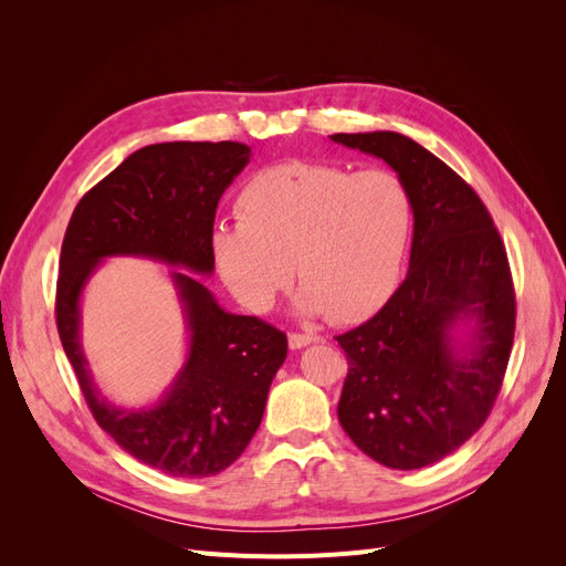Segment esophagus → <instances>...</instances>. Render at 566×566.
Instances as JSON below:
<instances>
[{
  "label": "esophagus",
  "mask_w": 566,
  "mask_h": 566,
  "mask_svg": "<svg viewBox=\"0 0 566 566\" xmlns=\"http://www.w3.org/2000/svg\"><path fill=\"white\" fill-rule=\"evenodd\" d=\"M314 342H318V337H316V335H310V333H290V335H287L290 349H304V347L314 345Z\"/></svg>",
  "instance_id": "34e87169"
}]
</instances>
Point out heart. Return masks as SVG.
I'll use <instances>...</instances> for the list:
<instances>
[{"instance_id": "1", "label": "heart", "mask_w": 566, "mask_h": 566, "mask_svg": "<svg viewBox=\"0 0 566 566\" xmlns=\"http://www.w3.org/2000/svg\"><path fill=\"white\" fill-rule=\"evenodd\" d=\"M241 221L212 233L231 295L269 312L295 276V312L354 323L380 312L401 281L413 200L389 169L349 172L328 163H281L238 193Z\"/></svg>"}]
</instances>
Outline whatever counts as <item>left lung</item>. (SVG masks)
I'll return each mask as SVG.
<instances>
[{"mask_svg":"<svg viewBox=\"0 0 566 566\" xmlns=\"http://www.w3.org/2000/svg\"><path fill=\"white\" fill-rule=\"evenodd\" d=\"M387 163L413 200L406 281L382 310L337 335L347 380L342 430L391 470L460 449L489 418L515 337V293L484 202L449 165L399 132L333 134Z\"/></svg>","mask_w":566,"mask_h":566,"instance_id":"8db88e82","label":"left lung"}]
</instances>
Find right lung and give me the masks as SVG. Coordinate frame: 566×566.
<instances>
[{"instance_id": "add662e5", "label": "right lung", "mask_w": 566, "mask_h": 566, "mask_svg": "<svg viewBox=\"0 0 566 566\" xmlns=\"http://www.w3.org/2000/svg\"><path fill=\"white\" fill-rule=\"evenodd\" d=\"M250 156L238 142L144 146L77 202L63 238L56 325L84 399L117 447L172 476H210L241 458L287 356L285 333L227 312L198 279L212 276L217 205ZM111 255L174 266L189 349L176 380L148 407L108 402L81 349L83 287Z\"/></svg>"}]
</instances>
